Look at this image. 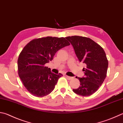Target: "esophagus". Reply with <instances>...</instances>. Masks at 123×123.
I'll return each instance as SVG.
<instances>
[{
  "mask_svg": "<svg viewBox=\"0 0 123 123\" xmlns=\"http://www.w3.org/2000/svg\"><path fill=\"white\" fill-rule=\"evenodd\" d=\"M66 77L67 78V79L68 80H72L73 79V77H70V76H67V75H66Z\"/></svg>",
  "mask_w": 123,
  "mask_h": 123,
  "instance_id": "obj_1",
  "label": "esophagus"
}]
</instances>
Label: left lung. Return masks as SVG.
Masks as SVG:
<instances>
[{"instance_id": "1", "label": "left lung", "mask_w": 123, "mask_h": 123, "mask_svg": "<svg viewBox=\"0 0 123 123\" xmlns=\"http://www.w3.org/2000/svg\"><path fill=\"white\" fill-rule=\"evenodd\" d=\"M66 39L73 46L80 62L86 64L83 69L85 77H78L80 86L73 91L80 96H89L98 89L106 76L108 61L105 53L101 46L88 37L71 36Z\"/></svg>"}]
</instances>
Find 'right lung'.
Returning a JSON list of instances; mask_svg holds the SVG:
<instances>
[{
    "label": "right lung",
    "mask_w": 123,
    "mask_h": 123,
    "mask_svg": "<svg viewBox=\"0 0 123 123\" xmlns=\"http://www.w3.org/2000/svg\"><path fill=\"white\" fill-rule=\"evenodd\" d=\"M70 45L64 37H47L34 39L24 47L18 60V74L26 89L36 97L49 94L62 74L46 67L60 49Z\"/></svg>",
    "instance_id": "right-lung-1"
}]
</instances>
